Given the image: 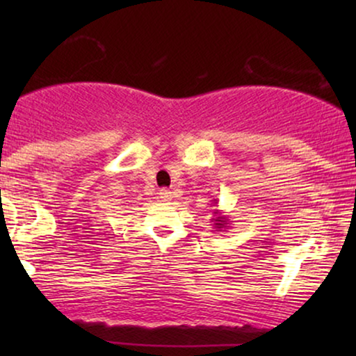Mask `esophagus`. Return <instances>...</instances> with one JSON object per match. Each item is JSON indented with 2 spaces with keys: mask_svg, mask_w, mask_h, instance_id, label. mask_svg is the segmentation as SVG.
I'll use <instances>...</instances> for the list:
<instances>
[{
  "mask_svg": "<svg viewBox=\"0 0 356 356\" xmlns=\"http://www.w3.org/2000/svg\"><path fill=\"white\" fill-rule=\"evenodd\" d=\"M159 196H160V199H162V201H172V191H170V189H160V193H159Z\"/></svg>",
  "mask_w": 356,
  "mask_h": 356,
  "instance_id": "obj_1",
  "label": "esophagus"
}]
</instances>
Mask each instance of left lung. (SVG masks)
Masks as SVG:
<instances>
[{"mask_svg":"<svg viewBox=\"0 0 356 356\" xmlns=\"http://www.w3.org/2000/svg\"><path fill=\"white\" fill-rule=\"evenodd\" d=\"M213 204H217V199H213ZM212 222H213V227L217 228L216 232H222V230H225V228L228 227V217H225L223 216V213L218 211V209H216V211H213V213H212Z\"/></svg>","mask_w":356,"mask_h":356,"instance_id":"8db88e82","label":"left lung"}]
</instances>
